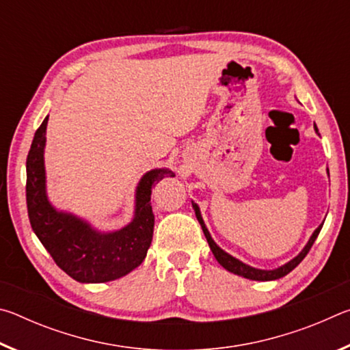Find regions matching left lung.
I'll return each instance as SVG.
<instances>
[{"label":"left lung","instance_id":"1","mask_svg":"<svg viewBox=\"0 0 350 350\" xmlns=\"http://www.w3.org/2000/svg\"><path fill=\"white\" fill-rule=\"evenodd\" d=\"M315 129H317V126H315ZM317 131H318V129H317ZM193 208H194V211H196L198 221H199V224H200V227H202V232H204V234H205L206 241H208V245H210V248H211L213 254H215V258L217 259V262L221 264L225 270L232 271V273H234V275L244 276V278H247V280H253V281H273V280H280V278H282V276H286L287 273H290V271H292V270L296 267V265H298V264L301 262V260H303V259L306 258V254L309 253V250H310L312 245H313V242H315V239L318 238V234H319V232H321L323 224H324V222H323V224L319 225V227L315 230V232H313L312 238L309 239V242H307V245L303 248V252H301V253L298 254V256L290 260V262H287L286 265H282V267L275 269V270H259V269H253V267H250V265H247V264H244V262H241L239 259L230 256V254L225 253V252L222 250V248H219V247L215 244V241L211 239L208 230H206L205 224H204V221H202V216H200L199 206H198L196 204H194V202H193Z\"/></svg>","mask_w":350,"mask_h":350}]
</instances>
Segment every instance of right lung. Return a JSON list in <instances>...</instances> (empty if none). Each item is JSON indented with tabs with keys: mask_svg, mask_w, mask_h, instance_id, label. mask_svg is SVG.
I'll list each match as a JSON object with an SVG mask.
<instances>
[{
	"mask_svg": "<svg viewBox=\"0 0 350 350\" xmlns=\"http://www.w3.org/2000/svg\"><path fill=\"white\" fill-rule=\"evenodd\" d=\"M47 117L35 133L26 161V202L32 230L63 271L79 282L114 281L144 262L152 241L154 215L151 188L170 170L146 173L135 193V216L125 228L114 233H98L86 222L52 208L46 196L43 151Z\"/></svg>",
	"mask_w": 350,
	"mask_h": 350,
	"instance_id": "add662e5",
	"label": "right lung"
}]
</instances>
